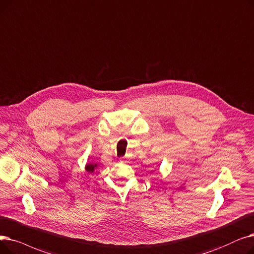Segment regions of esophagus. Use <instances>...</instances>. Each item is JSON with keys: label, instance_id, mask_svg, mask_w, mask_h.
<instances>
[{"label": "esophagus", "instance_id": "34e87169", "mask_svg": "<svg viewBox=\"0 0 254 254\" xmlns=\"http://www.w3.org/2000/svg\"><path fill=\"white\" fill-rule=\"evenodd\" d=\"M121 161H126V158H125V157H122V158H121Z\"/></svg>", "mask_w": 254, "mask_h": 254}]
</instances>
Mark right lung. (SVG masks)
<instances>
[{
  "mask_svg": "<svg viewBox=\"0 0 254 254\" xmlns=\"http://www.w3.org/2000/svg\"><path fill=\"white\" fill-rule=\"evenodd\" d=\"M97 166V165H94V164H88L87 166H86V170H87V172H90V173H93L94 172V168Z\"/></svg>",
  "mask_w": 254,
  "mask_h": 254,
  "instance_id": "obj_1",
  "label": "right lung"
}]
</instances>
